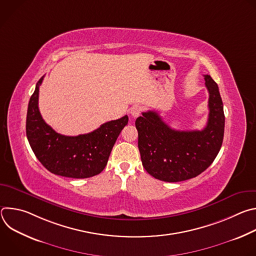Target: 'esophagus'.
Masks as SVG:
<instances>
[{"instance_id": "1", "label": "esophagus", "mask_w": 256, "mask_h": 256, "mask_svg": "<svg viewBox=\"0 0 256 256\" xmlns=\"http://www.w3.org/2000/svg\"><path fill=\"white\" fill-rule=\"evenodd\" d=\"M140 112H142V107L138 106V105H134L132 106L130 109V114L134 116V118H136L140 114Z\"/></svg>"}]
</instances>
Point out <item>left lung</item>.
<instances>
[{
	"label": "left lung",
	"instance_id": "1",
	"mask_svg": "<svg viewBox=\"0 0 256 256\" xmlns=\"http://www.w3.org/2000/svg\"><path fill=\"white\" fill-rule=\"evenodd\" d=\"M204 77L210 112L202 130H173L151 110L136 120L142 166L156 179L178 182L194 178L214 162L222 147L225 128L222 98L212 77Z\"/></svg>",
	"mask_w": 256,
	"mask_h": 256
}]
</instances>
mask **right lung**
Returning a JSON list of instances; mask_svg holds the SVG:
<instances>
[{
  "mask_svg": "<svg viewBox=\"0 0 256 256\" xmlns=\"http://www.w3.org/2000/svg\"><path fill=\"white\" fill-rule=\"evenodd\" d=\"M44 77L30 97L26 118V136L33 153L50 172L60 176L88 178L99 174L105 168L120 132L128 124V116L105 122L89 134L76 136L58 134L40 112L38 94Z\"/></svg>",
  "mask_w": 256,
  "mask_h": 256,
  "instance_id": "add662e5",
  "label": "right lung"
}]
</instances>
